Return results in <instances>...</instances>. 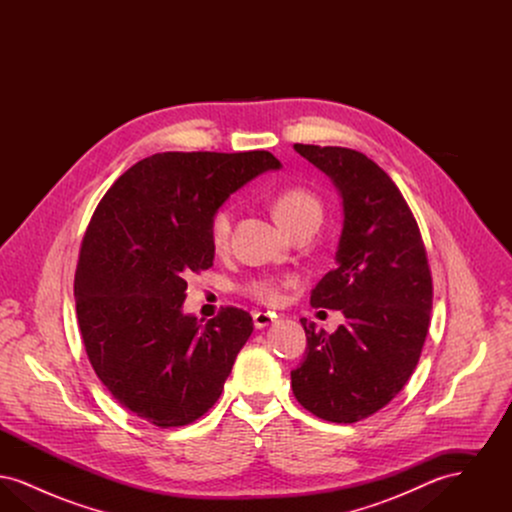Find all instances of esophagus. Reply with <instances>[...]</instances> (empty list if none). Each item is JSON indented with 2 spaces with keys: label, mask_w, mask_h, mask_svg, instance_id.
Segmentation results:
<instances>
[{
  "label": "esophagus",
  "mask_w": 512,
  "mask_h": 512,
  "mask_svg": "<svg viewBox=\"0 0 512 512\" xmlns=\"http://www.w3.org/2000/svg\"><path fill=\"white\" fill-rule=\"evenodd\" d=\"M274 318H276L274 313L255 311V313H253V324H255V328H265V326H268V324H272V322H274Z\"/></svg>",
  "instance_id": "obj_1"
}]
</instances>
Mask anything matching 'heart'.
<instances>
[{
    "label": "heart",
    "instance_id": "obj_1",
    "mask_svg": "<svg viewBox=\"0 0 512 512\" xmlns=\"http://www.w3.org/2000/svg\"><path fill=\"white\" fill-rule=\"evenodd\" d=\"M272 213L276 220L290 232L295 226L307 220L322 219V205L315 194H311L305 188L299 186H290L280 190L272 199ZM232 209L230 207H220L219 211L211 219V240L215 247H224L228 244L230 232H232ZM282 286L284 282L270 280V278H257L249 280L244 286V292L251 295L257 301L263 303H276L282 295Z\"/></svg>",
    "mask_w": 512,
    "mask_h": 512
}]
</instances>
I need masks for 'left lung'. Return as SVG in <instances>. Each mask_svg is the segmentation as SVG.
<instances>
[{
  "label": "left lung",
  "mask_w": 512,
  "mask_h": 512,
  "mask_svg": "<svg viewBox=\"0 0 512 512\" xmlns=\"http://www.w3.org/2000/svg\"><path fill=\"white\" fill-rule=\"evenodd\" d=\"M293 149L341 195L338 267L311 305L345 317L334 334L301 318L307 351L292 370L293 395L318 418L351 424L386 407L411 378L428 334L432 274L405 197L372 159L347 147Z\"/></svg>",
  "instance_id": "1"
}]
</instances>
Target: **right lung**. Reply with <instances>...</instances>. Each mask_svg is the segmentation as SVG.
Returning <instances> with one entry per match:
<instances>
[{"label":"right lung","instance_id":"add662e5","mask_svg":"<svg viewBox=\"0 0 512 512\" xmlns=\"http://www.w3.org/2000/svg\"><path fill=\"white\" fill-rule=\"evenodd\" d=\"M280 167L268 151L155 153L99 201L74 274L76 317L101 384L130 413L174 428L217 403L253 320L238 307L205 324L184 315L186 274L213 267L220 205Z\"/></svg>","mask_w":512,"mask_h":512}]
</instances>
